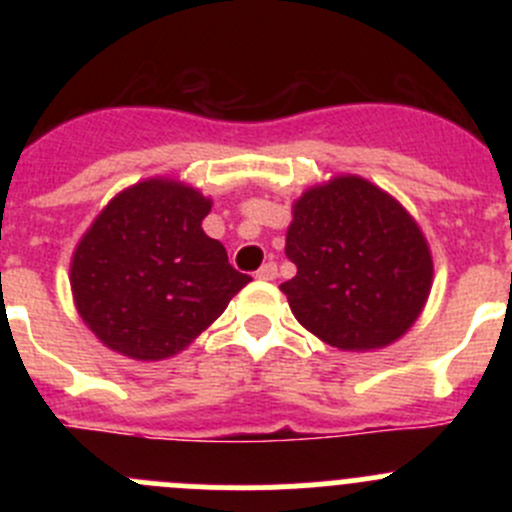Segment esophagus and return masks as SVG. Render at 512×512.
<instances>
[{
  "instance_id": "1",
  "label": "esophagus",
  "mask_w": 512,
  "mask_h": 512,
  "mask_svg": "<svg viewBox=\"0 0 512 512\" xmlns=\"http://www.w3.org/2000/svg\"><path fill=\"white\" fill-rule=\"evenodd\" d=\"M275 277H277V265H275V262H265V265H262L260 270H257V280L270 282V280H275Z\"/></svg>"
}]
</instances>
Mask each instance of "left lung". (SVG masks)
<instances>
[{
    "label": "left lung",
    "mask_w": 512,
    "mask_h": 512,
    "mask_svg": "<svg viewBox=\"0 0 512 512\" xmlns=\"http://www.w3.org/2000/svg\"><path fill=\"white\" fill-rule=\"evenodd\" d=\"M282 282L302 327L361 352L399 339L426 304L433 262L426 240L391 195L356 175L307 190L294 203Z\"/></svg>",
    "instance_id": "left-lung-1"
}]
</instances>
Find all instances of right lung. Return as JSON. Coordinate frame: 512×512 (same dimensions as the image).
Listing matches in <instances>:
<instances>
[{
  "label": "right lung",
  "instance_id": "1",
  "mask_svg": "<svg viewBox=\"0 0 512 512\" xmlns=\"http://www.w3.org/2000/svg\"><path fill=\"white\" fill-rule=\"evenodd\" d=\"M210 200L178 180H143L98 215L71 262L76 309L118 354L158 361L208 329L250 275L203 232Z\"/></svg>",
  "mask_w": 512,
  "mask_h": 512
}]
</instances>
